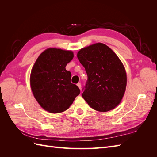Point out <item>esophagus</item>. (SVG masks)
<instances>
[{
    "label": "esophagus",
    "instance_id": "obj_1",
    "mask_svg": "<svg viewBox=\"0 0 157 157\" xmlns=\"http://www.w3.org/2000/svg\"><path fill=\"white\" fill-rule=\"evenodd\" d=\"M77 86H78V87L80 88V90H81V84H80V83H78V84H77Z\"/></svg>",
    "mask_w": 157,
    "mask_h": 157
}]
</instances>
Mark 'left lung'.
<instances>
[{
	"label": "left lung",
	"instance_id": "obj_1",
	"mask_svg": "<svg viewBox=\"0 0 157 157\" xmlns=\"http://www.w3.org/2000/svg\"><path fill=\"white\" fill-rule=\"evenodd\" d=\"M77 58L88 76L82 94L84 100L98 111L115 109L124 96L127 82L118 57L109 46L98 42L80 49Z\"/></svg>",
	"mask_w": 157,
	"mask_h": 157
}]
</instances>
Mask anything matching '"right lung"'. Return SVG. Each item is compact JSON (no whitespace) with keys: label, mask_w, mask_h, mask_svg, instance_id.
Instances as JSON below:
<instances>
[{"label":"right lung","mask_w":157,"mask_h":157,"mask_svg":"<svg viewBox=\"0 0 157 157\" xmlns=\"http://www.w3.org/2000/svg\"><path fill=\"white\" fill-rule=\"evenodd\" d=\"M72 51L48 48L36 60L31 70L30 84L39 105L51 113L63 112L80 91L71 82V73L65 69L73 58Z\"/></svg>","instance_id":"right-lung-1"}]
</instances>
